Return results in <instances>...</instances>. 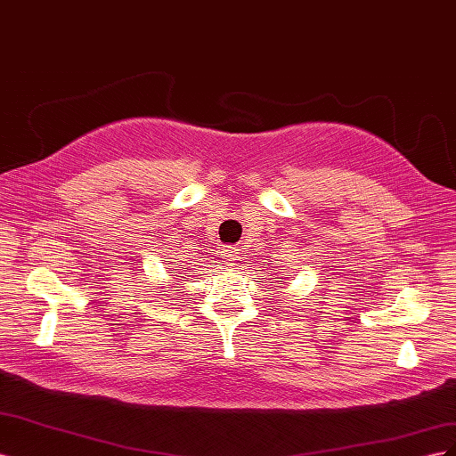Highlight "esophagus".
<instances>
[{
	"instance_id": "obj_1",
	"label": "esophagus",
	"mask_w": 456,
	"mask_h": 456,
	"mask_svg": "<svg viewBox=\"0 0 456 456\" xmlns=\"http://www.w3.org/2000/svg\"><path fill=\"white\" fill-rule=\"evenodd\" d=\"M236 260H240V249L233 245H226V249L223 251V265L230 268L236 265Z\"/></svg>"
}]
</instances>
